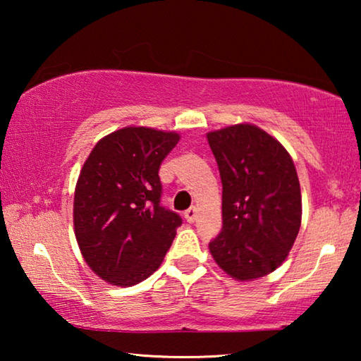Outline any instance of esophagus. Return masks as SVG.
<instances>
[{
    "label": "esophagus",
    "mask_w": 361,
    "mask_h": 361,
    "mask_svg": "<svg viewBox=\"0 0 361 361\" xmlns=\"http://www.w3.org/2000/svg\"><path fill=\"white\" fill-rule=\"evenodd\" d=\"M195 216H197V209H195V207H191V209L185 212V218L188 223H194Z\"/></svg>",
    "instance_id": "34e87169"
}]
</instances>
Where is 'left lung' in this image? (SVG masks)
<instances>
[{
	"label": "left lung",
	"mask_w": 361,
	"mask_h": 361,
	"mask_svg": "<svg viewBox=\"0 0 361 361\" xmlns=\"http://www.w3.org/2000/svg\"><path fill=\"white\" fill-rule=\"evenodd\" d=\"M207 140L223 183V228L210 253L232 279L264 277L282 266L301 228L295 164L277 138L247 122Z\"/></svg>",
	"instance_id": "1"
}]
</instances>
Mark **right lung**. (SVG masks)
<instances>
[{
    "label": "right lung",
    "instance_id": "obj_1",
    "mask_svg": "<svg viewBox=\"0 0 361 361\" xmlns=\"http://www.w3.org/2000/svg\"><path fill=\"white\" fill-rule=\"evenodd\" d=\"M180 133L129 126L103 137L79 173L73 202L76 242L105 282L132 286L162 264L181 218L161 207L159 169Z\"/></svg>",
    "mask_w": 361,
    "mask_h": 361
}]
</instances>
